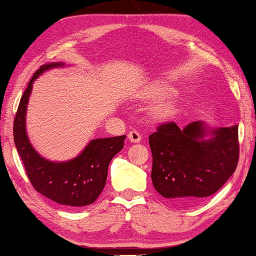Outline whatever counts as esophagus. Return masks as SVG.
<instances>
[{
    "mask_svg": "<svg viewBox=\"0 0 256 256\" xmlns=\"http://www.w3.org/2000/svg\"><path fill=\"white\" fill-rule=\"evenodd\" d=\"M128 138L130 142H132V144H138V142L141 141V134L138 133V131H136V130L130 132Z\"/></svg>",
    "mask_w": 256,
    "mask_h": 256,
    "instance_id": "esophagus-1",
    "label": "esophagus"
}]
</instances>
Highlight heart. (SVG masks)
Returning a JSON list of instances; mask_svg holds the SVG:
<instances>
[{
	"label": "heart",
	"instance_id": "obj_1",
	"mask_svg": "<svg viewBox=\"0 0 256 256\" xmlns=\"http://www.w3.org/2000/svg\"><path fill=\"white\" fill-rule=\"evenodd\" d=\"M175 92L170 86L164 84H150L144 88L140 89L136 97L142 100H151V99H162L151 108V116L158 120H168L174 118L178 114V107L172 98Z\"/></svg>",
	"mask_w": 256,
	"mask_h": 256
}]
</instances>
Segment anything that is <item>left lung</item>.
<instances>
[{
  "instance_id": "obj_1",
  "label": "left lung",
  "mask_w": 256,
  "mask_h": 256,
  "mask_svg": "<svg viewBox=\"0 0 256 256\" xmlns=\"http://www.w3.org/2000/svg\"><path fill=\"white\" fill-rule=\"evenodd\" d=\"M149 144L154 190L183 206L216 193L234 174L240 156L237 124L211 128L198 120L180 128L166 123L150 134Z\"/></svg>"
}]
</instances>
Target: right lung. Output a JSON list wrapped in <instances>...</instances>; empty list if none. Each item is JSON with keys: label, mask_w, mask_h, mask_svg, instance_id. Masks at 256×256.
I'll return each instance as SVG.
<instances>
[{"label": "right lung", "mask_w": 256, "mask_h": 256, "mask_svg": "<svg viewBox=\"0 0 256 256\" xmlns=\"http://www.w3.org/2000/svg\"><path fill=\"white\" fill-rule=\"evenodd\" d=\"M66 66L63 62H52L42 66L34 73L21 97L14 118V138L28 178L38 193L60 204L84 206L96 201L102 192L110 160L123 149L126 136L94 138L76 157L66 162H52L37 152L26 128L32 84L44 72Z\"/></svg>", "instance_id": "add662e5"}]
</instances>
